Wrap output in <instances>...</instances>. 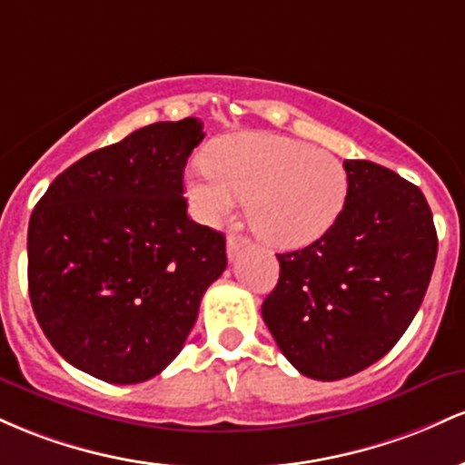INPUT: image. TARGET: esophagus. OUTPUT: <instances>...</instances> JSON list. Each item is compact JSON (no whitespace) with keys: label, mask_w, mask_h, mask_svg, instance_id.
<instances>
[{"label":"esophagus","mask_w":465,"mask_h":465,"mask_svg":"<svg viewBox=\"0 0 465 465\" xmlns=\"http://www.w3.org/2000/svg\"><path fill=\"white\" fill-rule=\"evenodd\" d=\"M248 243L246 237H242V234H228L226 239V248H228V257L234 259V254L239 252V248H243Z\"/></svg>","instance_id":"obj_1"}]
</instances>
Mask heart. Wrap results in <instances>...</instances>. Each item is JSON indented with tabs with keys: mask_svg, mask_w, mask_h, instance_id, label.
<instances>
[{
	"mask_svg": "<svg viewBox=\"0 0 465 465\" xmlns=\"http://www.w3.org/2000/svg\"><path fill=\"white\" fill-rule=\"evenodd\" d=\"M349 177L336 155L279 134L246 132L223 138L208 163L186 180L197 215L217 222L246 200L254 234L276 248H301L336 223Z\"/></svg>",
	"mask_w": 465,
	"mask_h": 465,
	"instance_id": "heart-1",
	"label": "heart"
}]
</instances>
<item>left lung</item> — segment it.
<instances>
[{
	"instance_id": "8db88e82",
	"label": "left lung",
	"mask_w": 465,
	"mask_h": 465,
	"mask_svg": "<svg viewBox=\"0 0 465 465\" xmlns=\"http://www.w3.org/2000/svg\"><path fill=\"white\" fill-rule=\"evenodd\" d=\"M347 202L310 246L276 254L261 316L307 378L342 380L387 356L411 325L437 259L424 193L369 160H345Z\"/></svg>"
}]
</instances>
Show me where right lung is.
<instances>
[{"instance_id": "1", "label": "right lung", "mask_w": 465, "mask_h": 465, "mask_svg": "<svg viewBox=\"0 0 465 465\" xmlns=\"http://www.w3.org/2000/svg\"><path fill=\"white\" fill-rule=\"evenodd\" d=\"M197 118L153 123L67 166L28 226V292L50 345L112 384L158 375L184 347L226 237L186 215Z\"/></svg>"}]
</instances>
